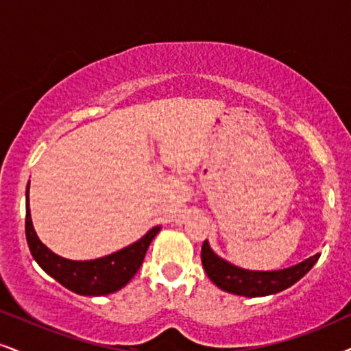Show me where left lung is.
I'll return each mask as SVG.
<instances>
[{
	"label": "left lung",
	"instance_id": "8db88e82",
	"mask_svg": "<svg viewBox=\"0 0 351 351\" xmlns=\"http://www.w3.org/2000/svg\"><path fill=\"white\" fill-rule=\"evenodd\" d=\"M319 257L321 254H315L296 265L283 268V270H245V268L232 265L219 257L218 254H215L208 241L203 242L202 245V263L208 278L223 291L245 298L276 295V293L293 287L315 265Z\"/></svg>",
	"mask_w": 351,
	"mask_h": 351
}]
</instances>
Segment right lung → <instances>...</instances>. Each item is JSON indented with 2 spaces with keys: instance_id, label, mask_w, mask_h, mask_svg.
I'll return each instance as SVG.
<instances>
[{
  "instance_id": "1",
  "label": "right lung",
  "mask_w": 351,
  "mask_h": 351,
  "mask_svg": "<svg viewBox=\"0 0 351 351\" xmlns=\"http://www.w3.org/2000/svg\"><path fill=\"white\" fill-rule=\"evenodd\" d=\"M29 187L30 182L25 189V237L30 254L47 275L76 295L106 296L122 289L140 270L151 241L161 231V226L151 228L141 239L106 257L94 261H70L51 252L38 239L30 218Z\"/></svg>"
}]
</instances>
